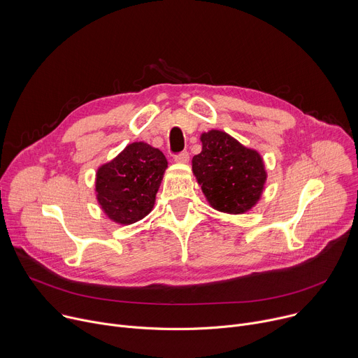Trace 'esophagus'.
<instances>
[{
    "mask_svg": "<svg viewBox=\"0 0 358 358\" xmlns=\"http://www.w3.org/2000/svg\"><path fill=\"white\" fill-rule=\"evenodd\" d=\"M174 162L178 163V164H187V163L189 162V155H188L187 151L180 152V155H177V156L174 157Z\"/></svg>",
    "mask_w": 358,
    "mask_h": 358,
    "instance_id": "1",
    "label": "esophagus"
}]
</instances>
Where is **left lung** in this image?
<instances>
[{
    "label": "left lung",
    "instance_id": "left-lung-1",
    "mask_svg": "<svg viewBox=\"0 0 358 358\" xmlns=\"http://www.w3.org/2000/svg\"><path fill=\"white\" fill-rule=\"evenodd\" d=\"M199 140L202 150L192 157V173L210 206L231 215L250 211L268 178L262 156L222 130L202 133Z\"/></svg>",
    "mask_w": 358,
    "mask_h": 358
}]
</instances>
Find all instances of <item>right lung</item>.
Masks as SVG:
<instances>
[{
  "mask_svg": "<svg viewBox=\"0 0 358 358\" xmlns=\"http://www.w3.org/2000/svg\"><path fill=\"white\" fill-rule=\"evenodd\" d=\"M167 159L144 141H134L96 171V199L105 215L119 224L130 225L155 207Z\"/></svg>",
  "mask_w": 358,
  "mask_h": 358,
  "instance_id": "obj_1",
  "label": "right lung"
}]
</instances>
